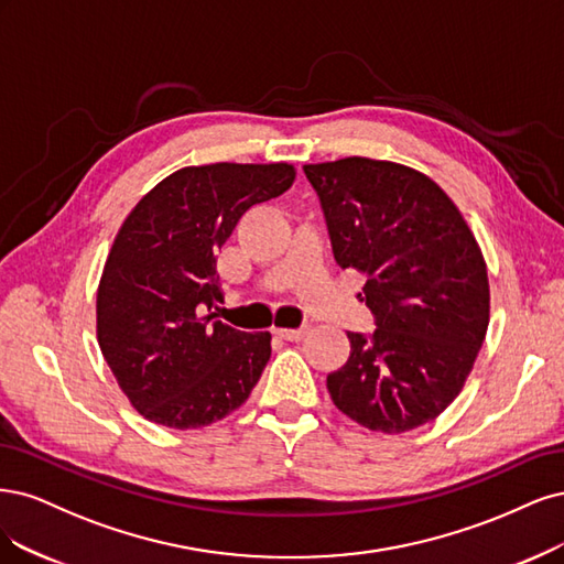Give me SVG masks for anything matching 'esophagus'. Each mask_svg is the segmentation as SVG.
Returning <instances> with one entry per match:
<instances>
[{
	"label": "esophagus",
	"instance_id": "34e87169",
	"mask_svg": "<svg viewBox=\"0 0 564 564\" xmlns=\"http://www.w3.org/2000/svg\"><path fill=\"white\" fill-rule=\"evenodd\" d=\"M274 335L285 341H300L306 335V328H274Z\"/></svg>",
	"mask_w": 564,
	"mask_h": 564
}]
</instances>
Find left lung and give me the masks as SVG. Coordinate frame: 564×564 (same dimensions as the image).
Instances as JSON below:
<instances>
[{"mask_svg":"<svg viewBox=\"0 0 564 564\" xmlns=\"http://www.w3.org/2000/svg\"><path fill=\"white\" fill-rule=\"evenodd\" d=\"M335 260L366 274L377 330L347 333L349 360L328 375L333 403L356 424L405 433L464 389L489 323L487 267L464 215L420 171L347 156L306 163Z\"/></svg>","mask_w":564,"mask_h":564,"instance_id":"left-lung-1","label":"left lung"}]
</instances>
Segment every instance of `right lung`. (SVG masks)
Masks as SVG:
<instances>
[{"instance_id":"1","label":"right lung","mask_w":564,"mask_h":564,"mask_svg":"<svg viewBox=\"0 0 564 564\" xmlns=\"http://www.w3.org/2000/svg\"><path fill=\"white\" fill-rule=\"evenodd\" d=\"M295 183L293 163H208L163 177L126 217L98 285L100 351L154 424L202 429L241 408L271 356L269 333L204 312L223 300L215 252L241 215Z\"/></svg>"}]
</instances>
